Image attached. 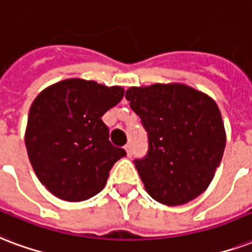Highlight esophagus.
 Wrapping results in <instances>:
<instances>
[{"label": "esophagus", "instance_id": "obj_1", "mask_svg": "<svg viewBox=\"0 0 252 252\" xmlns=\"http://www.w3.org/2000/svg\"><path fill=\"white\" fill-rule=\"evenodd\" d=\"M126 155H128V156L131 158V156H132V145L126 144Z\"/></svg>", "mask_w": 252, "mask_h": 252}]
</instances>
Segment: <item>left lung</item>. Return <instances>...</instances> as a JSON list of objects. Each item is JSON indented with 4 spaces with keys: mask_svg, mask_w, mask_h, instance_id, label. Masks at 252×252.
Returning a JSON list of instances; mask_svg holds the SVG:
<instances>
[{
    "mask_svg": "<svg viewBox=\"0 0 252 252\" xmlns=\"http://www.w3.org/2000/svg\"><path fill=\"white\" fill-rule=\"evenodd\" d=\"M126 98L148 133V152L135 160L147 192L180 206L206 191L225 147L216 102L184 84L132 87Z\"/></svg>",
    "mask_w": 252,
    "mask_h": 252,
    "instance_id": "obj_1",
    "label": "left lung"
}]
</instances>
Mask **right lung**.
Listing matches in <instances>:
<instances>
[{"label":"right lung","mask_w":252,"mask_h":252,"mask_svg":"<svg viewBox=\"0 0 252 252\" xmlns=\"http://www.w3.org/2000/svg\"><path fill=\"white\" fill-rule=\"evenodd\" d=\"M124 96L121 87L68 79L34 98L25 145L37 178L55 196L83 202L101 191L126 151L112 145L102 115Z\"/></svg>","instance_id":"right-lung-1"}]
</instances>
